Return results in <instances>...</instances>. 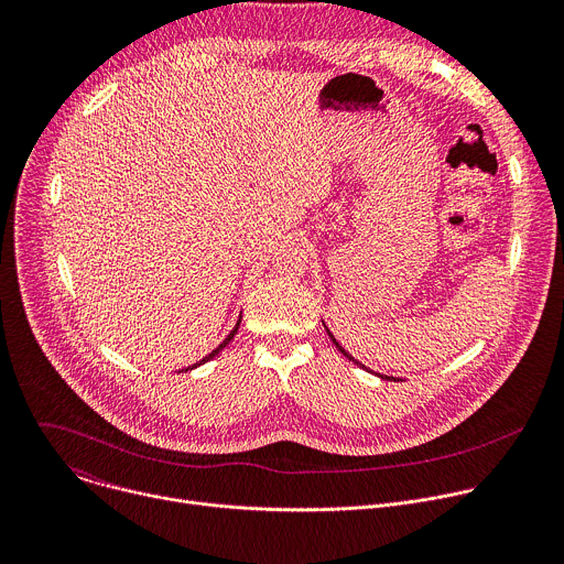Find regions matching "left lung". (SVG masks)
<instances>
[{
	"label": "left lung",
	"mask_w": 564,
	"mask_h": 564,
	"mask_svg": "<svg viewBox=\"0 0 564 564\" xmlns=\"http://www.w3.org/2000/svg\"><path fill=\"white\" fill-rule=\"evenodd\" d=\"M326 330H328V328H326ZM328 335H330V339H333V344H335V346H337V348H339V352H341V355H344V357H348V359H350V361H355V357H350V355H348V352H346V350H344V348H341V344H339V341H337V339H335V337H333V333H330V330H328ZM355 364H359V361H355ZM361 368H366V366H361ZM366 370H368V368H366ZM379 377H381V379H392V381H394V377H386V375H379ZM397 381H399V379H397Z\"/></svg>",
	"instance_id": "1"
}]
</instances>
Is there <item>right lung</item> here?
Returning <instances> with one entry per match:
<instances>
[{
  "instance_id": "1",
  "label": "right lung",
  "mask_w": 564,
  "mask_h": 564,
  "mask_svg": "<svg viewBox=\"0 0 564 564\" xmlns=\"http://www.w3.org/2000/svg\"><path fill=\"white\" fill-rule=\"evenodd\" d=\"M238 326H240V318H238V321H236V326H234V330H231V333H229V335H227V339H225V341H223V344H220V346H218V348H216V350H212V352H209V355H207V357H203V359H200V361H198V364H194V366H192V368H185V372H187V370H194V368H198V366H203V364H205V361H209V359H214V357H216V355H218V352H220V350H223V348H225V346H227V344H229V341H231V339H234V335H236V330H238Z\"/></svg>"
}]
</instances>
